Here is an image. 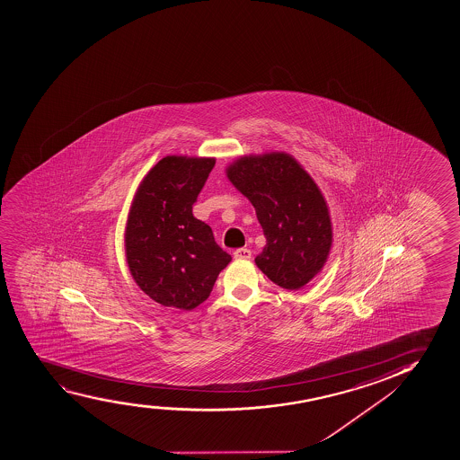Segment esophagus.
Masks as SVG:
<instances>
[{
  "instance_id": "34e87169",
  "label": "esophagus",
  "mask_w": 460,
  "mask_h": 460,
  "mask_svg": "<svg viewBox=\"0 0 460 460\" xmlns=\"http://www.w3.org/2000/svg\"><path fill=\"white\" fill-rule=\"evenodd\" d=\"M234 259L248 261V259H251V251L248 248H238V250L234 251Z\"/></svg>"
}]
</instances>
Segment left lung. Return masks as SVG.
<instances>
[{
    "mask_svg": "<svg viewBox=\"0 0 460 460\" xmlns=\"http://www.w3.org/2000/svg\"><path fill=\"white\" fill-rule=\"evenodd\" d=\"M226 173L254 206L267 238L255 265L279 287L302 288L323 270L333 238L316 182L284 152L242 156Z\"/></svg>",
    "mask_w": 460,
    "mask_h": 460,
    "instance_id": "obj_1",
    "label": "left lung"
}]
</instances>
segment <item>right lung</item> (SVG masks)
<instances>
[{"instance_id": "right-lung-1", "label": "right lung", "mask_w": 460, "mask_h": 460, "mask_svg": "<svg viewBox=\"0 0 460 460\" xmlns=\"http://www.w3.org/2000/svg\"><path fill=\"white\" fill-rule=\"evenodd\" d=\"M214 158L165 156L137 189L125 229V254L137 287L161 305L192 310L209 297L231 255L192 206Z\"/></svg>"}]
</instances>
